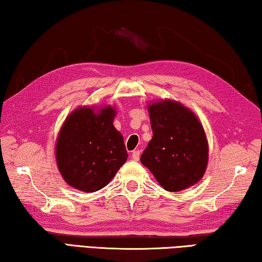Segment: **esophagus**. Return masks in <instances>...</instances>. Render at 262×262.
<instances>
[{"label": "esophagus", "instance_id": "obj_1", "mask_svg": "<svg viewBox=\"0 0 262 262\" xmlns=\"http://www.w3.org/2000/svg\"><path fill=\"white\" fill-rule=\"evenodd\" d=\"M131 157H132V160H135V161H139V157H140V150H133V151H132V155H131Z\"/></svg>", "mask_w": 262, "mask_h": 262}]
</instances>
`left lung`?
<instances>
[{"mask_svg": "<svg viewBox=\"0 0 262 262\" xmlns=\"http://www.w3.org/2000/svg\"><path fill=\"white\" fill-rule=\"evenodd\" d=\"M152 139L140 161L167 191L199 182L208 166L209 145L203 126L189 108L174 100L148 105Z\"/></svg>", "mask_w": 262, "mask_h": 262, "instance_id": "1", "label": "left lung"}]
</instances>
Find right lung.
Wrapping results in <instances>:
<instances>
[{
  "mask_svg": "<svg viewBox=\"0 0 262 262\" xmlns=\"http://www.w3.org/2000/svg\"><path fill=\"white\" fill-rule=\"evenodd\" d=\"M114 107H78L63 122L56 142L58 169L68 185L95 192L110 184L127 159L113 121Z\"/></svg>",
  "mask_w": 262,
  "mask_h": 262,
  "instance_id": "add662e5",
  "label": "right lung"
}]
</instances>
